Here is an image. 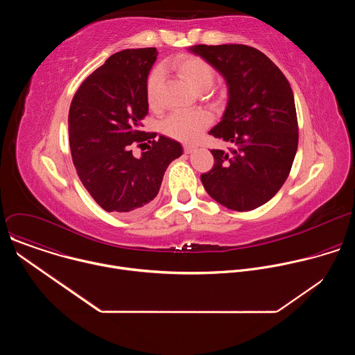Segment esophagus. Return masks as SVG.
<instances>
[{
  "mask_svg": "<svg viewBox=\"0 0 355 355\" xmlns=\"http://www.w3.org/2000/svg\"><path fill=\"white\" fill-rule=\"evenodd\" d=\"M196 147L193 146V144H184V151L187 155H189V153H192V151L195 150Z\"/></svg>",
  "mask_w": 355,
  "mask_h": 355,
  "instance_id": "esophagus-1",
  "label": "esophagus"
}]
</instances>
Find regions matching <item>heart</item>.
I'll return each instance as SVG.
<instances>
[{
  "label": "heart",
  "mask_w": 355,
  "mask_h": 355,
  "mask_svg": "<svg viewBox=\"0 0 355 355\" xmlns=\"http://www.w3.org/2000/svg\"><path fill=\"white\" fill-rule=\"evenodd\" d=\"M173 69L181 80L196 91H207L212 87L215 80L214 67L202 58L195 55H181L173 62ZM162 71L155 70L150 74L146 84V98L151 110H157L160 105ZM212 123V116L205 110H195L187 112L171 114L162 125L163 132L181 141H192L200 136Z\"/></svg>",
  "instance_id": "b5f03b06"
}]
</instances>
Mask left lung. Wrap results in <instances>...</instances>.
Masks as SVG:
<instances>
[{"instance_id":"obj_1","label":"left lung","mask_w":355,"mask_h":355,"mask_svg":"<svg viewBox=\"0 0 355 355\" xmlns=\"http://www.w3.org/2000/svg\"><path fill=\"white\" fill-rule=\"evenodd\" d=\"M189 50L223 76L229 96L222 121L209 135L233 147L211 150L215 164L200 181L227 209H256L284 185L296 155L292 88L282 71L251 46L196 44Z\"/></svg>"}]
</instances>
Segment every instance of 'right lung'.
I'll return each mask as SVG.
<instances>
[{
  "mask_svg": "<svg viewBox=\"0 0 355 355\" xmlns=\"http://www.w3.org/2000/svg\"><path fill=\"white\" fill-rule=\"evenodd\" d=\"M156 47L126 49L112 55L77 89L69 112L70 150L77 174L107 212H137L153 200L168 164L182 146L141 130L148 114L146 84L157 59ZM146 141L136 159L131 146Z\"/></svg>",
  "mask_w": 355,
  "mask_h": 355,
  "instance_id": "obj_1",
  "label": "right lung"
}]
</instances>
